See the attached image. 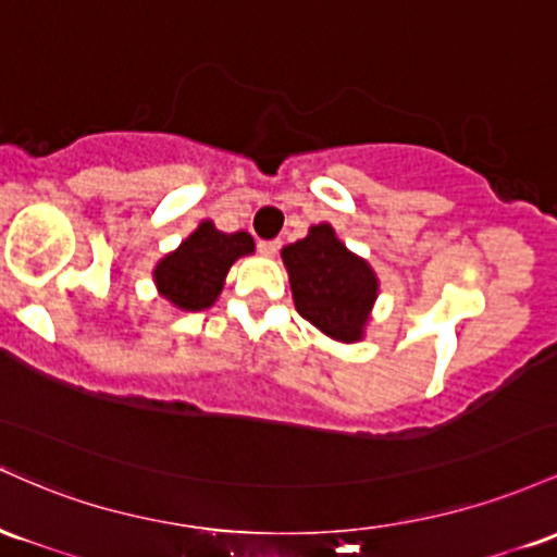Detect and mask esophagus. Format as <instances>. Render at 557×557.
Segmentation results:
<instances>
[{
	"mask_svg": "<svg viewBox=\"0 0 557 557\" xmlns=\"http://www.w3.org/2000/svg\"><path fill=\"white\" fill-rule=\"evenodd\" d=\"M278 247H281V242H258V249H260V255H265V258H273V255L278 252Z\"/></svg>",
	"mask_w": 557,
	"mask_h": 557,
	"instance_id": "obj_1",
	"label": "esophagus"
}]
</instances>
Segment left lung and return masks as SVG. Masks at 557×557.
I'll return each mask as SVG.
<instances>
[{
    "instance_id": "1",
    "label": "left lung",
    "mask_w": 557,
    "mask_h": 557,
    "mask_svg": "<svg viewBox=\"0 0 557 557\" xmlns=\"http://www.w3.org/2000/svg\"><path fill=\"white\" fill-rule=\"evenodd\" d=\"M281 260L299 315L342 345L362 342L379 297L371 262L355 255L331 223L310 226L305 239L281 249Z\"/></svg>"
}]
</instances>
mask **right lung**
Returning a JSON list of instances; mask_svg holds the SVG:
<instances>
[{
  "mask_svg": "<svg viewBox=\"0 0 557 557\" xmlns=\"http://www.w3.org/2000/svg\"><path fill=\"white\" fill-rule=\"evenodd\" d=\"M255 252L247 231L223 234L212 221H202L173 252L162 255L152 268L158 295L176 310L197 312L212 308L236 260Z\"/></svg>",
  "mask_w": 557,
  "mask_h": 557,
  "instance_id": "obj_1",
  "label": "right lung"
}]
</instances>
